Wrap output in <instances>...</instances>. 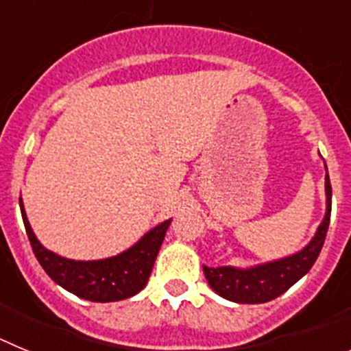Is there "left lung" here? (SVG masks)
Wrapping results in <instances>:
<instances>
[{
	"instance_id": "8db88e82",
	"label": "left lung",
	"mask_w": 351,
	"mask_h": 351,
	"mask_svg": "<svg viewBox=\"0 0 351 351\" xmlns=\"http://www.w3.org/2000/svg\"><path fill=\"white\" fill-rule=\"evenodd\" d=\"M325 216L316 228L315 235L302 250L283 258L263 262L250 267H234V265H219L207 267L204 265V274L219 297L237 304H263L280 297L291 285L309 272L313 263L320 255L325 243V235L330 223V209H332V188L328 179L327 165H325Z\"/></svg>"
}]
</instances>
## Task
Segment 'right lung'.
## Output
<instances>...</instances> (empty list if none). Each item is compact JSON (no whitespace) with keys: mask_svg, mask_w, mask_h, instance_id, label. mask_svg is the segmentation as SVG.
<instances>
[{"mask_svg":"<svg viewBox=\"0 0 351 351\" xmlns=\"http://www.w3.org/2000/svg\"><path fill=\"white\" fill-rule=\"evenodd\" d=\"M19 206L27 239L43 271L61 288L91 302H116L137 295L147 283L158 251L172 223V219H165L145 232L128 250L108 258L71 260L60 256L40 243L27 221L23 198H19Z\"/></svg>","mask_w":351,"mask_h":351,"instance_id":"add662e5","label":"right lung"}]
</instances>
